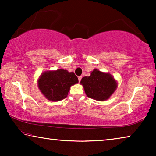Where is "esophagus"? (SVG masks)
I'll return each instance as SVG.
<instances>
[{"instance_id": "obj_1", "label": "esophagus", "mask_w": 156, "mask_h": 156, "mask_svg": "<svg viewBox=\"0 0 156 156\" xmlns=\"http://www.w3.org/2000/svg\"><path fill=\"white\" fill-rule=\"evenodd\" d=\"M81 79H82V76H78V81H79V83H80V82Z\"/></svg>"}]
</instances>
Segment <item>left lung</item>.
Segmentation results:
<instances>
[{
	"instance_id": "left-lung-1",
	"label": "left lung",
	"mask_w": 156,
	"mask_h": 156,
	"mask_svg": "<svg viewBox=\"0 0 156 156\" xmlns=\"http://www.w3.org/2000/svg\"><path fill=\"white\" fill-rule=\"evenodd\" d=\"M84 92L90 98L105 101L109 98L118 87V83L109 73L100 72L97 69L89 76H84L80 81Z\"/></svg>"
}]
</instances>
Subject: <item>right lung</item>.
Instances as JSON below:
<instances>
[{"label":"right lung","instance_id":"obj_1","mask_svg":"<svg viewBox=\"0 0 156 156\" xmlns=\"http://www.w3.org/2000/svg\"><path fill=\"white\" fill-rule=\"evenodd\" d=\"M78 83L74 73L58 69L42 73L37 81L43 96L52 102L60 101L67 96L71 86Z\"/></svg>","mask_w":156,"mask_h":156}]
</instances>
